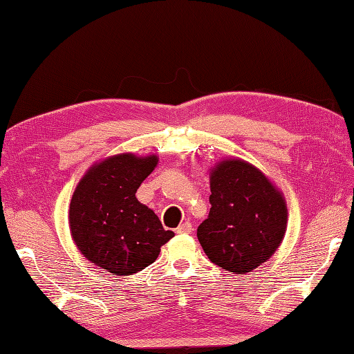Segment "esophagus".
<instances>
[{"instance_id":"34e87169","label":"esophagus","mask_w":354,"mask_h":354,"mask_svg":"<svg viewBox=\"0 0 354 354\" xmlns=\"http://www.w3.org/2000/svg\"><path fill=\"white\" fill-rule=\"evenodd\" d=\"M192 230H193V227H192L190 222H183V223L179 225V227L176 228V232H178V234H190Z\"/></svg>"}]
</instances>
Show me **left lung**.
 <instances>
[{
  "instance_id": "left-lung-1",
  "label": "left lung",
  "mask_w": 354,
  "mask_h": 354,
  "mask_svg": "<svg viewBox=\"0 0 354 354\" xmlns=\"http://www.w3.org/2000/svg\"><path fill=\"white\" fill-rule=\"evenodd\" d=\"M209 214L198 227L208 259L234 274L265 263L280 246L288 208L272 183L242 160H225L209 173Z\"/></svg>"
}]
</instances>
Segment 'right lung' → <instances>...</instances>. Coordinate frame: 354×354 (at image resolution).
Returning <instances> with one entry per match:
<instances>
[{
	"mask_svg": "<svg viewBox=\"0 0 354 354\" xmlns=\"http://www.w3.org/2000/svg\"><path fill=\"white\" fill-rule=\"evenodd\" d=\"M156 155L123 153L93 165L76 187L70 204V230L79 251L112 275L147 268L160 248L175 236L135 198L156 167Z\"/></svg>",
	"mask_w": 354,
	"mask_h": 354,
	"instance_id": "add662e5",
	"label": "right lung"
}]
</instances>
